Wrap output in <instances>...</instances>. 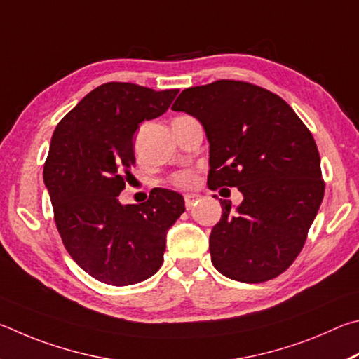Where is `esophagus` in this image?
Here are the masks:
<instances>
[{
    "mask_svg": "<svg viewBox=\"0 0 359 359\" xmlns=\"http://www.w3.org/2000/svg\"><path fill=\"white\" fill-rule=\"evenodd\" d=\"M198 196L197 194H187V196L184 197V203H186V208L191 210L192 206H196V203L198 202Z\"/></svg>",
    "mask_w": 359,
    "mask_h": 359,
    "instance_id": "34e87169",
    "label": "esophagus"
}]
</instances>
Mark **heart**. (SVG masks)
Here are the masks:
<instances>
[{"mask_svg": "<svg viewBox=\"0 0 359 359\" xmlns=\"http://www.w3.org/2000/svg\"><path fill=\"white\" fill-rule=\"evenodd\" d=\"M172 183H173L175 186L184 187V189H187V187L196 186V183H197V176L194 175L192 172H180V173L173 175Z\"/></svg>", "mask_w": 359, "mask_h": 359, "instance_id": "obj_1", "label": "heart"}]
</instances>
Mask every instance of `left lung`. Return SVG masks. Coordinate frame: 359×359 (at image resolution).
Wrapping results in <instances>:
<instances>
[{"label": "left lung", "instance_id": "8db88e82", "mask_svg": "<svg viewBox=\"0 0 359 359\" xmlns=\"http://www.w3.org/2000/svg\"><path fill=\"white\" fill-rule=\"evenodd\" d=\"M202 123L210 142L208 187H238L211 230V262L233 280L278 278L297 259L323 200L316 140L278 94L246 81L187 88L172 107ZM216 197V196H215Z\"/></svg>", "mask_w": 359, "mask_h": 359}]
</instances>
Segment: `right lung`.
Instances as JSON below:
<instances>
[{
    "mask_svg": "<svg viewBox=\"0 0 359 359\" xmlns=\"http://www.w3.org/2000/svg\"><path fill=\"white\" fill-rule=\"evenodd\" d=\"M180 90L110 81L88 93L53 132L43 183L56 229L74 262L104 284H138L161 268L168 229L184 212L178 192L156 187L140 205H121L135 163L132 137L168 110Z\"/></svg>",
    "mask_w": 359,
    "mask_h": 359,
    "instance_id": "obj_1",
    "label": "right lung"
}]
</instances>
